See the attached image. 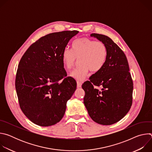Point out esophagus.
I'll use <instances>...</instances> for the list:
<instances>
[{"instance_id":"obj_1","label":"esophagus","mask_w":152,"mask_h":152,"mask_svg":"<svg viewBox=\"0 0 152 152\" xmlns=\"http://www.w3.org/2000/svg\"><path fill=\"white\" fill-rule=\"evenodd\" d=\"M81 86H82V82L80 81H77V87L80 88Z\"/></svg>"}]
</instances>
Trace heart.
<instances>
[{
    "instance_id": "obj_1",
    "label": "heart",
    "mask_w": 152,
    "mask_h": 152,
    "mask_svg": "<svg viewBox=\"0 0 152 152\" xmlns=\"http://www.w3.org/2000/svg\"><path fill=\"white\" fill-rule=\"evenodd\" d=\"M107 58V48L102 41H96L88 38L75 40L72 49H65L62 53L64 68L69 70L79 60V65L70 76L77 80H83L89 70L97 72L104 66Z\"/></svg>"
}]
</instances>
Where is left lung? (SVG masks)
<instances>
[{"mask_svg":"<svg viewBox=\"0 0 152 152\" xmlns=\"http://www.w3.org/2000/svg\"><path fill=\"white\" fill-rule=\"evenodd\" d=\"M107 48L106 62L100 70L84 82L83 103L91 119L102 125H111L122 119L132 103L133 82L127 58L107 36L91 34ZM102 86L101 90L94 86Z\"/></svg>","mask_w":152,"mask_h":152,"instance_id":"left-lung-1","label":"left lung"}]
</instances>
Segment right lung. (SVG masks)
<instances>
[{"label": "right lung", "instance_id": "right-lung-1", "mask_svg": "<svg viewBox=\"0 0 152 152\" xmlns=\"http://www.w3.org/2000/svg\"><path fill=\"white\" fill-rule=\"evenodd\" d=\"M78 33L66 31L42 37L20 61L15 83L18 102L23 114L35 124L52 126L64 115L67 102L76 89V82L66 77L62 53Z\"/></svg>", "mask_w": 152, "mask_h": 152}]
</instances>
